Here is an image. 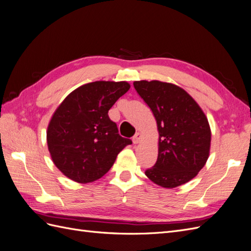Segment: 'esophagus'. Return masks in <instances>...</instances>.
<instances>
[{"instance_id": "34e87169", "label": "esophagus", "mask_w": 251, "mask_h": 251, "mask_svg": "<svg viewBox=\"0 0 251 251\" xmlns=\"http://www.w3.org/2000/svg\"><path fill=\"white\" fill-rule=\"evenodd\" d=\"M140 140H141V134L140 133H136L135 136L133 137V142L135 144H137V143L140 142Z\"/></svg>"}]
</instances>
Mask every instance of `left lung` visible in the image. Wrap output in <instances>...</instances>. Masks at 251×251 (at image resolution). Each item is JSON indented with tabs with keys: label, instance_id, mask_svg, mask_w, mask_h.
<instances>
[{
	"label": "left lung",
	"instance_id": "8db88e82",
	"mask_svg": "<svg viewBox=\"0 0 251 251\" xmlns=\"http://www.w3.org/2000/svg\"><path fill=\"white\" fill-rule=\"evenodd\" d=\"M154 114L159 132L158 158L146 171L154 183L165 188L184 184L207 161L210 148L208 120L193 97L173 83L134 81Z\"/></svg>",
	"mask_w": 251,
	"mask_h": 251
}]
</instances>
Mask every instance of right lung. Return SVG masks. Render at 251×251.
Instances as JSON below:
<instances>
[{"label":"right lung","mask_w":251,"mask_h":251,"mask_svg":"<svg viewBox=\"0 0 251 251\" xmlns=\"http://www.w3.org/2000/svg\"><path fill=\"white\" fill-rule=\"evenodd\" d=\"M130 85L94 81L83 85L60 103L47 131L53 162L65 176L79 183L101 178L131 139L121 137L108 112Z\"/></svg>","instance_id":"add662e5"}]
</instances>
